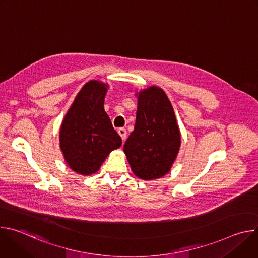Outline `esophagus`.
<instances>
[{
  "mask_svg": "<svg viewBox=\"0 0 258 258\" xmlns=\"http://www.w3.org/2000/svg\"><path fill=\"white\" fill-rule=\"evenodd\" d=\"M117 132H118L119 136L121 137L122 141H124V140H125V138H126V130H125V128H123V127H120V128H118V130H117Z\"/></svg>",
  "mask_w": 258,
  "mask_h": 258,
  "instance_id": "34e87169",
  "label": "esophagus"
}]
</instances>
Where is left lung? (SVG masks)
<instances>
[{
	"label": "left lung",
	"mask_w": 258,
	"mask_h": 258,
	"mask_svg": "<svg viewBox=\"0 0 258 258\" xmlns=\"http://www.w3.org/2000/svg\"><path fill=\"white\" fill-rule=\"evenodd\" d=\"M136 95V124L123 151L135 175L146 180L160 178L170 170L180 147L173 108L159 87H149Z\"/></svg>",
	"instance_id": "left-lung-1"
}]
</instances>
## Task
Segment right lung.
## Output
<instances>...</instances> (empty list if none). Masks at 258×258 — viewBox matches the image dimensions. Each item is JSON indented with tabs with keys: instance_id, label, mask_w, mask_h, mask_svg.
Here are the masks:
<instances>
[{
	"instance_id": "1",
	"label": "right lung",
	"mask_w": 258,
	"mask_h": 258,
	"mask_svg": "<svg viewBox=\"0 0 258 258\" xmlns=\"http://www.w3.org/2000/svg\"><path fill=\"white\" fill-rule=\"evenodd\" d=\"M108 85L87 83L63 119L60 148L68 166L83 175L97 172L109 153L121 146V138L104 110Z\"/></svg>"
}]
</instances>
